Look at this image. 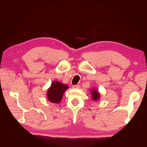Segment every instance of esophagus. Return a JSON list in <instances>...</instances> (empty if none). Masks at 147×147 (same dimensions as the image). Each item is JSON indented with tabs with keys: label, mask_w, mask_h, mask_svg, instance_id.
Returning a JSON list of instances; mask_svg holds the SVG:
<instances>
[{
	"label": "esophagus",
	"mask_w": 147,
	"mask_h": 147,
	"mask_svg": "<svg viewBox=\"0 0 147 147\" xmlns=\"http://www.w3.org/2000/svg\"><path fill=\"white\" fill-rule=\"evenodd\" d=\"M73 88H80V86L79 84H76V85H74Z\"/></svg>",
	"instance_id": "obj_1"
}]
</instances>
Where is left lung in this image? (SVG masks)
Wrapping results in <instances>:
<instances>
[{
  "label": "left lung",
  "instance_id": "left-lung-1",
  "mask_svg": "<svg viewBox=\"0 0 147 147\" xmlns=\"http://www.w3.org/2000/svg\"><path fill=\"white\" fill-rule=\"evenodd\" d=\"M91 94L92 97V99L94 101H96L100 98V93L96 89L91 90Z\"/></svg>",
  "mask_w": 147,
  "mask_h": 147
}]
</instances>
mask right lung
<instances>
[{
  "instance_id": "right-lung-1",
  "label": "right lung",
  "mask_w": 147,
  "mask_h": 147,
  "mask_svg": "<svg viewBox=\"0 0 147 147\" xmlns=\"http://www.w3.org/2000/svg\"><path fill=\"white\" fill-rule=\"evenodd\" d=\"M69 86L58 81L53 82L47 91V99L53 103H59L63 98V94Z\"/></svg>"
}]
</instances>
